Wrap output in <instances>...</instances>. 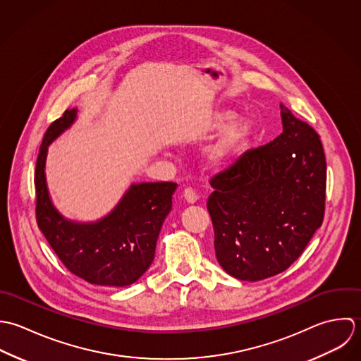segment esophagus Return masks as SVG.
Masks as SVG:
<instances>
[{
	"label": "esophagus",
	"instance_id": "1",
	"mask_svg": "<svg viewBox=\"0 0 361 361\" xmlns=\"http://www.w3.org/2000/svg\"><path fill=\"white\" fill-rule=\"evenodd\" d=\"M183 197L187 204H195L197 202V194L191 188H185L183 192Z\"/></svg>",
	"mask_w": 361,
	"mask_h": 361
}]
</instances>
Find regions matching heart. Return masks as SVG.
I'll return each mask as SVG.
<instances>
[{
    "mask_svg": "<svg viewBox=\"0 0 361 361\" xmlns=\"http://www.w3.org/2000/svg\"><path fill=\"white\" fill-rule=\"evenodd\" d=\"M233 118L231 111H217L208 124L209 130L223 127ZM251 124L245 120H238L224 127L216 138L202 152V163L209 170H219L228 164L243 149L251 137Z\"/></svg>",
    "mask_w": 361,
    "mask_h": 361,
    "instance_id": "b5f03b06",
    "label": "heart"
}]
</instances>
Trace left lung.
Returning <instances> with one entry per match:
<instances>
[{
    "instance_id": "8db88e82",
    "label": "left lung",
    "mask_w": 361,
    "mask_h": 361,
    "mask_svg": "<svg viewBox=\"0 0 361 361\" xmlns=\"http://www.w3.org/2000/svg\"><path fill=\"white\" fill-rule=\"evenodd\" d=\"M281 107L283 133L211 181L217 262L240 281L286 271L324 219L326 161L319 135Z\"/></svg>"
}]
</instances>
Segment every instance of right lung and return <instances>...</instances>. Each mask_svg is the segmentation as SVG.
Returning <instances> with one entry per match:
<instances>
[{"label": "right lung", "mask_w": 361, "mask_h": 361, "mask_svg": "<svg viewBox=\"0 0 361 361\" xmlns=\"http://www.w3.org/2000/svg\"><path fill=\"white\" fill-rule=\"evenodd\" d=\"M76 118L78 109L67 110L44 134L35 176L37 224L73 275L97 286H130L154 259L157 237L171 211L177 184L133 183L118 204L97 220L78 221L64 216L49 192L46 160L49 146L70 130Z\"/></svg>", "instance_id": "right-lung-1"}]
</instances>
